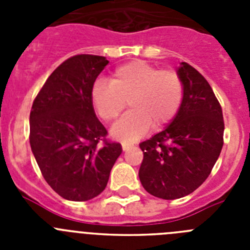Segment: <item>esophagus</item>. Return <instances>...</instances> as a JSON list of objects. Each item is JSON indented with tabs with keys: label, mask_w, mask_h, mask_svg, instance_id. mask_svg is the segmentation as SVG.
<instances>
[{
	"label": "esophagus",
	"mask_w": 250,
	"mask_h": 250,
	"mask_svg": "<svg viewBox=\"0 0 250 250\" xmlns=\"http://www.w3.org/2000/svg\"><path fill=\"white\" fill-rule=\"evenodd\" d=\"M121 146H123L124 151H126V150L131 146V144H130V143H123V144H121Z\"/></svg>",
	"instance_id": "34e87169"
}]
</instances>
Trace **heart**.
I'll list each match as a JSON object with an SVG mask.
<instances>
[{"label":"heart","mask_w":250,"mask_h":250,"mask_svg":"<svg viewBox=\"0 0 250 250\" xmlns=\"http://www.w3.org/2000/svg\"><path fill=\"white\" fill-rule=\"evenodd\" d=\"M184 85L174 70L135 60L119 66L109 83L98 81L92 87L91 103L95 111L106 123H111L130 106L111 129V135L124 143L135 141L152 125L161 129L173 120L182 106Z\"/></svg>","instance_id":"obj_1"}]
</instances>
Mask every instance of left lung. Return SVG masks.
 Instances as JSON below:
<instances>
[{
  "instance_id": "8db88e82",
  "label": "left lung",
  "mask_w": 250,
  "mask_h": 250,
  "mask_svg": "<svg viewBox=\"0 0 250 250\" xmlns=\"http://www.w3.org/2000/svg\"><path fill=\"white\" fill-rule=\"evenodd\" d=\"M178 74L184 85L178 114L163 131L140 143L141 184L149 194L167 200L198 189L211 173L224 143L222 106L209 83L187 62L180 63Z\"/></svg>"
}]
</instances>
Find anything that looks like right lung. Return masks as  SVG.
<instances>
[{
	"label": "right lung",
	"mask_w": 250,
	"mask_h": 250,
	"mask_svg": "<svg viewBox=\"0 0 250 250\" xmlns=\"http://www.w3.org/2000/svg\"><path fill=\"white\" fill-rule=\"evenodd\" d=\"M109 61L75 55L48 76L30 112V145L42 176L60 196L86 202L103 193L121 145L106 140L91 103Z\"/></svg>",
	"instance_id": "obj_1"
}]
</instances>
